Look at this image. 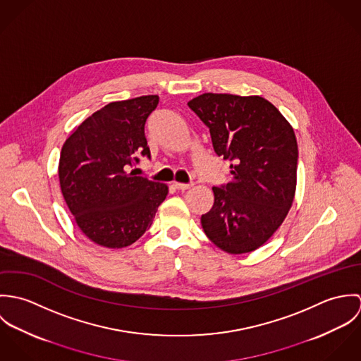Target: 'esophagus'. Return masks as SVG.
<instances>
[{"mask_svg":"<svg viewBox=\"0 0 361 361\" xmlns=\"http://www.w3.org/2000/svg\"><path fill=\"white\" fill-rule=\"evenodd\" d=\"M193 185L192 183H179V182H173V188L178 190H188L190 189Z\"/></svg>","mask_w":361,"mask_h":361,"instance_id":"obj_1","label":"esophagus"}]
</instances>
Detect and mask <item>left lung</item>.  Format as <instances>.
<instances>
[{"label": "left lung", "mask_w": 361, "mask_h": 361, "mask_svg": "<svg viewBox=\"0 0 361 361\" xmlns=\"http://www.w3.org/2000/svg\"><path fill=\"white\" fill-rule=\"evenodd\" d=\"M188 105L209 129L232 180L212 188L202 215L207 238L229 255L255 252L285 221L296 193L298 142L292 125L259 96L204 93Z\"/></svg>", "instance_id": "1"}]
</instances>
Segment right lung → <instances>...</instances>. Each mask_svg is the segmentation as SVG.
I'll return each instance as SVG.
<instances>
[{
    "label": "right lung",
    "mask_w": 361,
    "mask_h": 361,
    "mask_svg": "<svg viewBox=\"0 0 361 361\" xmlns=\"http://www.w3.org/2000/svg\"><path fill=\"white\" fill-rule=\"evenodd\" d=\"M158 96L106 104L65 140L58 165L61 192L79 229L96 245L122 249L153 224L168 186L126 169L150 157L145 125Z\"/></svg>",
    "instance_id": "right-lung-1"
}]
</instances>
